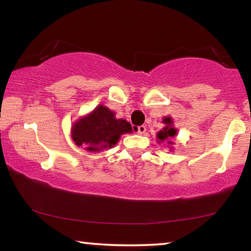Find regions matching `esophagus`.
Masks as SVG:
<instances>
[{
	"label": "esophagus",
	"instance_id": "1",
	"mask_svg": "<svg viewBox=\"0 0 251 251\" xmlns=\"http://www.w3.org/2000/svg\"><path fill=\"white\" fill-rule=\"evenodd\" d=\"M146 131V126H137V132L141 133V135H143Z\"/></svg>",
	"mask_w": 251,
	"mask_h": 251
}]
</instances>
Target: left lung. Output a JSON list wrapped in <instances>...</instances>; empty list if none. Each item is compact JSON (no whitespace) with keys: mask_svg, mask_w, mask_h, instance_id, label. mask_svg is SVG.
Listing matches in <instances>:
<instances>
[{"mask_svg":"<svg viewBox=\"0 0 251 251\" xmlns=\"http://www.w3.org/2000/svg\"><path fill=\"white\" fill-rule=\"evenodd\" d=\"M162 122L165 123V128L157 133V137L159 139L158 142L161 143L164 141H167L169 145H173V142H171V139L174 138L177 132V130L173 126V120H172V118H169V116H167V118L162 120Z\"/></svg>","mask_w":251,"mask_h":251,"instance_id":"left-lung-1","label":"left lung"}]
</instances>
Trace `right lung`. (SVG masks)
<instances>
[{"mask_svg": "<svg viewBox=\"0 0 251 251\" xmlns=\"http://www.w3.org/2000/svg\"><path fill=\"white\" fill-rule=\"evenodd\" d=\"M129 122L116 119L115 113L106 106L99 105L86 116L74 123L71 138L75 144L84 146L86 151L99 152L103 149L113 148L123 133L131 132Z\"/></svg>", "mask_w": 251, "mask_h": 251, "instance_id": "right-lung-1", "label": "right lung"}]
</instances>
